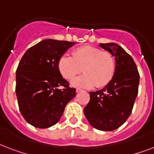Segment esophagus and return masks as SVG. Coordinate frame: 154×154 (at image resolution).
<instances>
[{"mask_svg":"<svg viewBox=\"0 0 154 154\" xmlns=\"http://www.w3.org/2000/svg\"><path fill=\"white\" fill-rule=\"evenodd\" d=\"M82 91H83V89H79V88H77V89H76V92H77V93H80V92H82Z\"/></svg>","mask_w":154,"mask_h":154,"instance_id":"1","label":"esophagus"}]
</instances>
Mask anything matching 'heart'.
<instances>
[{"instance_id":"1","label":"heart","mask_w":154,"mask_h":154,"mask_svg":"<svg viewBox=\"0 0 154 154\" xmlns=\"http://www.w3.org/2000/svg\"><path fill=\"white\" fill-rule=\"evenodd\" d=\"M58 68L64 78L71 80L82 71L84 74L72 80V85L82 88H102L114 77L116 61L107 51L91 45L79 47L72 52V57L64 55L60 58Z\"/></svg>"}]
</instances>
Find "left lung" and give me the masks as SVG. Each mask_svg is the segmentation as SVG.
I'll return each instance as SVG.
<instances>
[{
	"label": "left lung",
	"instance_id": "obj_1",
	"mask_svg": "<svg viewBox=\"0 0 154 154\" xmlns=\"http://www.w3.org/2000/svg\"><path fill=\"white\" fill-rule=\"evenodd\" d=\"M115 57L116 72L102 89L90 92L84 113L92 126L102 131L118 129L130 116L138 94L140 75L134 59L115 43L100 44Z\"/></svg>",
	"mask_w": 154,
	"mask_h": 154
}]
</instances>
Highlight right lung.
Returning <instances> with one entry per match:
<instances>
[{"instance_id": "obj_1", "label": "right lung", "mask_w": 154, "mask_h": 154, "mask_svg": "<svg viewBox=\"0 0 154 154\" xmlns=\"http://www.w3.org/2000/svg\"><path fill=\"white\" fill-rule=\"evenodd\" d=\"M74 44L44 40L28 49L20 60L16 73L18 106L34 127L45 129L57 124L65 105L76 96V89L69 86L58 68L60 58Z\"/></svg>"}]
</instances>
